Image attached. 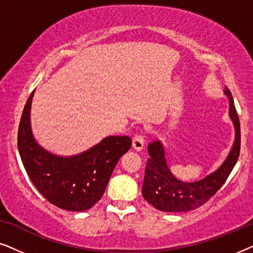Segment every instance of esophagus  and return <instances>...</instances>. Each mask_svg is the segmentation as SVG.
<instances>
[{
    "instance_id": "obj_1",
    "label": "esophagus",
    "mask_w": 253,
    "mask_h": 253,
    "mask_svg": "<svg viewBox=\"0 0 253 253\" xmlns=\"http://www.w3.org/2000/svg\"><path fill=\"white\" fill-rule=\"evenodd\" d=\"M132 147L136 151H141L144 148V137L141 134H136L132 139Z\"/></svg>"
}]
</instances>
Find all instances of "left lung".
<instances>
[{
  "label": "left lung",
  "mask_w": 253,
  "mask_h": 253,
  "mask_svg": "<svg viewBox=\"0 0 253 253\" xmlns=\"http://www.w3.org/2000/svg\"><path fill=\"white\" fill-rule=\"evenodd\" d=\"M224 94L229 101V117L234 124L235 139L229 154L216 170L197 182L185 183L172 175L166 160V151L160 140L148 144L147 159L143 183L144 199L162 212H188L209 202L217 192L236 165L241 150L240 120L235 108L234 99L228 87Z\"/></svg>",
  "instance_id": "left-lung-1"
}]
</instances>
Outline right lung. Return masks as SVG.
<instances>
[{
  "mask_svg": "<svg viewBox=\"0 0 253 253\" xmlns=\"http://www.w3.org/2000/svg\"><path fill=\"white\" fill-rule=\"evenodd\" d=\"M34 91L24 107L18 127V150L34 186L53 205L83 212L98 203L120 158L131 147V138L108 136L82 153L62 157L40 146L31 127Z\"/></svg>",
  "mask_w": 253,
  "mask_h": 253,
  "instance_id": "obj_1",
  "label": "right lung"
}]
</instances>
